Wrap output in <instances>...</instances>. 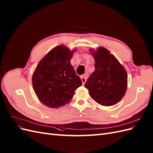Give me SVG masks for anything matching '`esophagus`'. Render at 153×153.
<instances>
[{"label":"esophagus","mask_w":153,"mask_h":153,"mask_svg":"<svg viewBox=\"0 0 153 153\" xmlns=\"http://www.w3.org/2000/svg\"><path fill=\"white\" fill-rule=\"evenodd\" d=\"M81 80L82 82V84H84L85 82H86V76L85 75H82L81 76Z\"/></svg>","instance_id":"obj_1"}]
</instances>
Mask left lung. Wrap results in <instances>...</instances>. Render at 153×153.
Instances as JSON below:
<instances>
[{
    "label": "left lung",
    "mask_w": 153,
    "mask_h": 153,
    "mask_svg": "<svg viewBox=\"0 0 153 153\" xmlns=\"http://www.w3.org/2000/svg\"><path fill=\"white\" fill-rule=\"evenodd\" d=\"M95 70L84 85L93 100L104 106L117 104L125 95L127 88V73L108 49L99 47L90 49Z\"/></svg>",
    "instance_id": "8db88e82"
}]
</instances>
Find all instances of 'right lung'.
Listing matches in <instances>:
<instances>
[{"label":"right lung","mask_w":153,"mask_h":153,"mask_svg":"<svg viewBox=\"0 0 153 153\" xmlns=\"http://www.w3.org/2000/svg\"><path fill=\"white\" fill-rule=\"evenodd\" d=\"M64 45L58 46L41 60L32 76V84L39 100L51 108L64 106L82 85L70 63L74 52Z\"/></svg>","instance_id":"right-lung-1"}]
</instances>
